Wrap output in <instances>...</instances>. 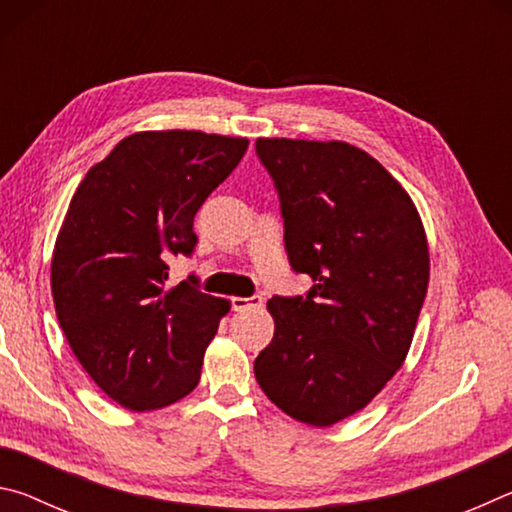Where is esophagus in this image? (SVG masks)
<instances>
[{
  "mask_svg": "<svg viewBox=\"0 0 512 512\" xmlns=\"http://www.w3.org/2000/svg\"><path fill=\"white\" fill-rule=\"evenodd\" d=\"M230 305L235 311H246V309H259L264 305L262 296H250V298H232Z\"/></svg>",
  "mask_w": 512,
  "mask_h": 512,
  "instance_id": "34e87169",
  "label": "esophagus"
}]
</instances>
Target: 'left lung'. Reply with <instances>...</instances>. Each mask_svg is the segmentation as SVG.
Listing matches in <instances>:
<instances>
[{"instance_id": "obj_1", "label": "left lung", "mask_w": 512, "mask_h": 512, "mask_svg": "<svg viewBox=\"0 0 512 512\" xmlns=\"http://www.w3.org/2000/svg\"><path fill=\"white\" fill-rule=\"evenodd\" d=\"M280 198L284 248L305 296H273L275 334L255 359L268 400L329 427L400 370L429 284V248L409 194L345 142L257 140Z\"/></svg>"}]
</instances>
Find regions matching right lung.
<instances>
[{
    "label": "right lung",
    "instance_id": "right-lung-1",
    "mask_svg": "<svg viewBox=\"0 0 512 512\" xmlns=\"http://www.w3.org/2000/svg\"><path fill=\"white\" fill-rule=\"evenodd\" d=\"M248 149L244 137L135 133L85 173L51 259V293L69 348L110 400L131 411L178 402L230 302L198 277L169 282L192 257L194 216Z\"/></svg>",
    "mask_w": 512,
    "mask_h": 512
}]
</instances>
